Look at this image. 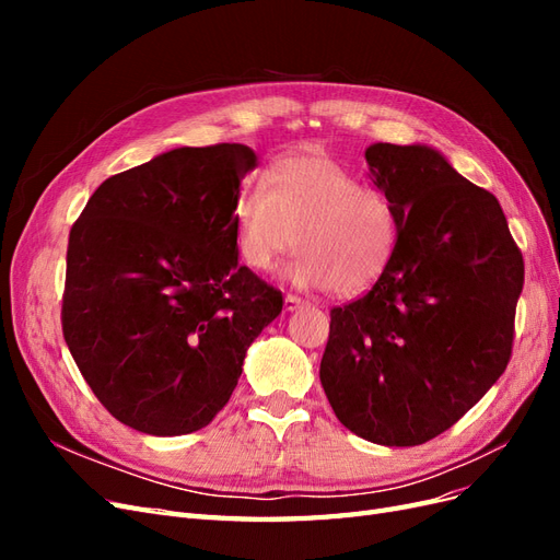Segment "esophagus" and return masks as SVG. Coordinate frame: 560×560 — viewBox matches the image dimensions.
<instances>
[{
  "instance_id": "esophagus-1",
  "label": "esophagus",
  "mask_w": 560,
  "mask_h": 560,
  "mask_svg": "<svg viewBox=\"0 0 560 560\" xmlns=\"http://www.w3.org/2000/svg\"><path fill=\"white\" fill-rule=\"evenodd\" d=\"M301 306H306V301H303L301 296H294V294H287V296H284V311H287V313L299 311Z\"/></svg>"
}]
</instances>
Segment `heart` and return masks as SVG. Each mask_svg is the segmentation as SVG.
I'll use <instances>...</instances> for the list:
<instances>
[{"label":"heart","instance_id":"1","mask_svg":"<svg viewBox=\"0 0 560 560\" xmlns=\"http://www.w3.org/2000/svg\"><path fill=\"white\" fill-rule=\"evenodd\" d=\"M399 241V217L378 189L327 154L276 161L266 179L252 177L233 202L235 252L252 270H270L294 243L296 259L284 280L301 290L341 296L366 292L389 266Z\"/></svg>","mask_w":560,"mask_h":560}]
</instances>
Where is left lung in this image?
<instances>
[{"label": "left lung", "instance_id": "1", "mask_svg": "<svg viewBox=\"0 0 560 560\" xmlns=\"http://www.w3.org/2000/svg\"><path fill=\"white\" fill-rule=\"evenodd\" d=\"M369 179L399 217L395 257L331 311L319 381L336 418L381 446L455 425L512 358L523 257L493 194L428 144L376 142Z\"/></svg>", "mask_w": 560, "mask_h": 560}]
</instances>
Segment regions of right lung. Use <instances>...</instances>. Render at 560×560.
I'll return each instance as SVG.
<instances>
[{
    "instance_id": "obj_1",
    "label": "right lung",
    "mask_w": 560,
    "mask_h": 560,
    "mask_svg": "<svg viewBox=\"0 0 560 560\" xmlns=\"http://www.w3.org/2000/svg\"><path fill=\"white\" fill-rule=\"evenodd\" d=\"M257 167L245 144L177 147L97 186L70 231L67 348L124 425L206 428L282 294L238 264L233 202Z\"/></svg>"
}]
</instances>
